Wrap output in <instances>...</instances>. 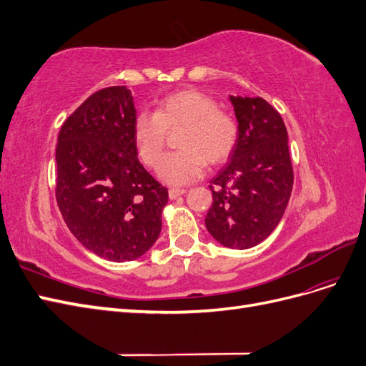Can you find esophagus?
<instances>
[{
	"instance_id": "34e87169",
	"label": "esophagus",
	"mask_w": 366,
	"mask_h": 366,
	"mask_svg": "<svg viewBox=\"0 0 366 366\" xmlns=\"http://www.w3.org/2000/svg\"><path fill=\"white\" fill-rule=\"evenodd\" d=\"M184 192H186V191H184V189H180V187H175V189L172 187V189H169V191H168V195H169L171 200H174V198L183 195Z\"/></svg>"
}]
</instances>
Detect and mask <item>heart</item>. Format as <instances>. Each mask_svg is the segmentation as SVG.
Masks as SVG:
<instances>
[{
    "instance_id": "obj_1",
    "label": "heart",
    "mask_w": 366,
    "mask_h": 366,
    "mask_svg": "<svg viewBox=\"0 0 366 366\" xmlns=\"http://www.w3.org/2000/svg\"><path fill=\"white\" fill-rule=\"evenodd\" d=\"M180 126L185 127L179 138L182 151L167 154L157 168L159 179L171 186L200 179L206 162L223 163L238 140L234 116L219 109L212 97L197 90H183L162 99L156 113L142 112L132 122V139L140 160L156 166L167 129Z\"/></svg>"
}]
</instances>
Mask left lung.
I'll return each mask as SVG.
<instances>
[{
    "label": "left lung",
    "mask_w": 366,
    "mask_h": 366,
    "mask_svg": "<svg viewBox=\"0 0 366 366\" xmlns=\"http://www.w3.org/2000/svg\"><path fill=\"white\" fill-rule=\"evenodd\" d=\"M238 140L223 169L210 180L214 203L206 229L219 244L244 250L280 224L293 187L289 136L281 114L262 97L229 96Z\"/></svg>",
    "instance_id": "8db88e82"
}]
</instances>
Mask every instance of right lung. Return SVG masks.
Masks as SVG:
<instances>
[{"mask_svg":"<svg viewBox=\"0 0 366 366\" xmlns=\"http://www.w3.org/2000/svg\"><path fill=\"white\" fill-rule=\"evenodd\" d=\"M136 116L127 86L104 88L64 122L58 137L62 218L82 246L113 262L137 259L154 246L168 203V189L137 159Z\"/></svg>","mask_w":366,"mask_h":366,"instance_id":"right-lung-1","label":"right lung"}]
</instances>
